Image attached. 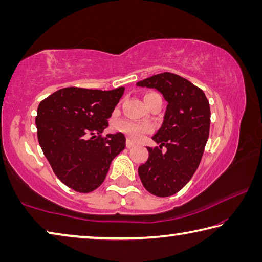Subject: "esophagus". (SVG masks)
<instances>
[{"mask_svg":"<svg viewBox=\"0 0 262 262\" xmlns=\"http://www.w3.org/2000/svg\"><path fill=\"white\" fill-rule=\"evenodd\" d=\"M134 143H133L132 141H129V140H127V142H126V147L128 148V149H132L133 147H134Z\"/></svg>","mask_w":262,"mask_h":262,"instance_id":"34e87169","label":"esophagus"}]
</instances>
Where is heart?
<instances>
[{"instance_id":"b5f03b06","label":"heart","mask_w":262,"mask_h":262,"mask_svg":"<svg viewBox=\"0 0 262 262\" xmlns=\"http://www.w3.org/2000/svg\"><path fill=\"white\" fill-rule=\"evenodd\" d=\"M154 95L158 94H148L145 95L144 98H148V97ZM113 128L115 132L126 135L128 139L132 141H139L145 134H149V133L152 130V126L149 125V123L135 122L130 120H119L114 123Z\"/></svg>"}]
</instances>
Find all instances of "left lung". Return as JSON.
<instances>
[{"instance_id":"left-lung-1","label":"left lung","mask_w":262,"mask_h":262,"mask_svg":"<svg viewBox=\"0 0 262 262\" xmlns=\"http://www.w3.org/2000/svg\"><path fill=\"white\" fill-rule=\"evenodd\" d=\"M156 89L167 101L164 122L148 148V161L139 166L144 188L156 196H171L192 178L209 136V101L200 88L172 73L154 75L136 83Z\"/></svg>"}]
</instances>
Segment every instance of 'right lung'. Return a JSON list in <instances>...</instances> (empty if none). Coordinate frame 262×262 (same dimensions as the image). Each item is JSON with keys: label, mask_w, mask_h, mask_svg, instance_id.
<instances>
[{"label": "right lung", "mask_w": 262, "mask_h": 262, "mask_svg": "<svg viewBox=\"0 0 262 262\" xmlns=\"http://www.w3.org/2000/svg\"><path fill=\"white\" fill-rule=\"evenodd\" d=\"M123 91V86L110 91L69 86L39 104V144L55 176L69 188L79 193L98 188L111 162L125 149L121 133L103 136Z\"/></svg>", "instance_id": "right-lung-1"}]
</instances>
